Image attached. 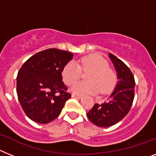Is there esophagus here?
<instances>
[{
	"label": "esophagus",
	"mask_w": 156,
	"mask_h": 156,
	"mask_svg": "<svg viewBox=\"0 0 156 156\" xmlns=\"http://www.w3.org/2000/svg\"><path fill=\"white\" fill-rule=\"evenodd\" d=\"M72 97L74 98H77V99L82 98V96H81V95L76 94H72Z\"/></svg>",
	"instance_id": "1"
}]
</instances>
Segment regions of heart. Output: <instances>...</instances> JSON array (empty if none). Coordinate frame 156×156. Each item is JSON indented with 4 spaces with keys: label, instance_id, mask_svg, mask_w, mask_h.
Returning <instances> with one entry per match:
<instances>
[{
    "label": "heart",
    "instance_id": "obj_1",
    "mask_svg": "<svg viewBox=\"0 0 156 156\" xmlns=\"http://www.w3.org/2000/svg\"><path fill=\"white\" fill-rule=\"evenodd\" d=\"M81 71L88 72L87 81L77 83L72 87V91L76 94H94L99 90L101 94H108L116 86L117 73L101 56L90 55L78 59L76 63H67L62 71L65 83L68 86L74 84L80 78Z\"/></svg>",
    "mask_w": 156,
    "mask_h": 156
}]
</instances>
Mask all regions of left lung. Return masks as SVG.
Here are the masks:
<instances>
[{
  "instance_id": "obj_1",
  "label": "left lung",
  "mask_w": 156,
  "mask_h": 156,
  "mask_svg": "<svg viewBox=\"0 0 156 156\" xmlns=\"http://www.w3.org/2000/svg\"><path fill=\"white\" fill-rule=\"evenodd\" d=\"M115 66L118 83L115 90L102 104H96L87 113L88 119L100 127H108L122 120L129 112L134 98L135 81L127 66L115 55L109 54Z\"/></svg>"
}]
</instances>
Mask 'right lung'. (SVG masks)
<instances>
[{"instance_id": "right-lung-1", "label": "right lung", "mask_w": 156, "mask_h": 156, "mask_svg": "<svg viewBox=\"0 0 156 156\" xmlns=\"http://www.w3.org/2000/svg\"><path fill=\"white\" fill-rule=\"evenodd\" d=\"M73 55L50 48L35 54L17 75L18 98L26 115L39 123H48L61 113L71 98L62 82V71Z\"/></svg>"}]
</instances>
